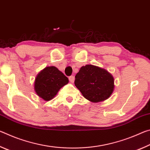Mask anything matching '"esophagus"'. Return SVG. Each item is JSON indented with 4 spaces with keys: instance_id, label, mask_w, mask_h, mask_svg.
I'll return each instance as SVG.
<instances>
[{
    "instance_id": "obj_1",
    "label": "esophagus",
    "mask_w": 150,
    "mask_h": 150,
    "mask_svg": "<svg viewBox=\"0 0 150 150\" xmlns=\"http://www.w3.org/2000/svg\"><path fill=\"white\" fill-rule=\"evenodd\" d=\"M69 81L71 83H73L75 81V77L74 76H70V77H69Z\"/></svg>"
}]
</instances>
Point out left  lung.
Listing matches in <instances>:
<instances>
[{
    "instance_id": "8db88e82",
    "label": "left lung",
    "mask_w": 150,
    "mask_h": 150,
    "mask_svg": "<svg viewBox=\"0 0 150 150\" xmlns=\"http://www.w3.org/2000/svg\"><path fill=\"white\" fill-rule=\"evenodd\" d=\"M75 85L92 103L103 102L115 89V79L107 70L93 65L81 67L75 76Z\"/></svg>"
}]
</instances>
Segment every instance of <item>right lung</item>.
<instances>
[{
    "label": "right lung",
    "instance_id": "obj_1",
    "mask_svg": "<svg viewBox=\"0 0 150 150\" xmlns=\"http://www.w3.org/2000/svg\"><path fill=\"white\" fill-rule=\"evenodd\" d=\"M69 83V79L55 66L45 67L34 81V91L45 101L54 98L60 88Z\"/></svg>",
    "mask_w": 150,
    "mask_h": 150
}]
</instances>
